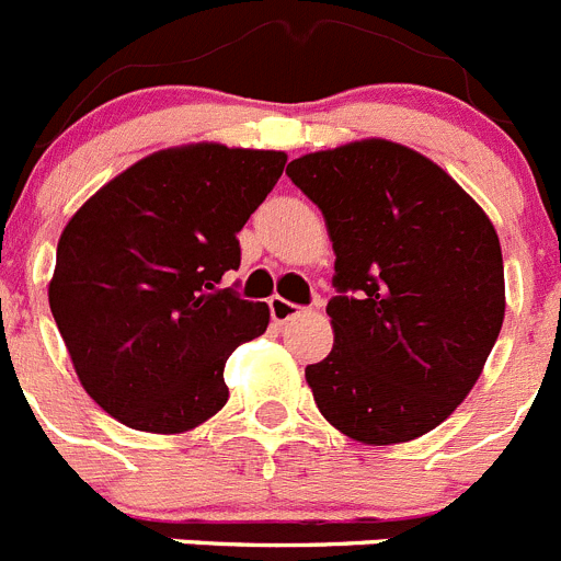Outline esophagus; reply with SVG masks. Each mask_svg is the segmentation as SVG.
I'll return each mask as SVG.
<instances>
[{
	"label": "esophagus",
	"instance_id": "1",
	"mask_svg": "<svg viewBox=\"0 0 561 561\" xmlns=\"http://www.w3.org/2000/svg\"><path fill=\"white\" fill-rule=\"evenodd\" d=\"M270 314L277 325H284V323H289V320H295V317L304 314V309H300L297 304H291V300H286V297L275 295L270 300Z\"/></svg>",
	"mask_w": 561,
	"mask_h": 561
}]
</instances>
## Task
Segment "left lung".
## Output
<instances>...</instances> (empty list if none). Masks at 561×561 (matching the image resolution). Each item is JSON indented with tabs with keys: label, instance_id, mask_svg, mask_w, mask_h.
<instances>
[{
	"label": "left lung",
	"instance_id": "left-lung-1",
	"mask_svg": "<svg viewBox=\"0 0 561 561\" xmlns=\"http://www.w3.org/2000/svg\"><path fill=\"white\" fill-rule=\"evenodd\" d=\"M334 244V348L306 368L317 408L362 444L435 430L474 388L505 314L503 252L478 202L388 140L291 160Z\"/></svg>",
	"mask_w": 561,
	"mask_h": 561
}]
</instances>
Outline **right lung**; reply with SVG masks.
<instances>
[{
	"instance_id": "obj_1",
	"label": "right lung",
	"mask_w": 561,
	"mask_h": 561,
	"mask_svg": "<svg viewBox=\"0 0 561 561\" xmlns=\"http://www.w3.org/2000/svg\"><path fill=\"white\" fill-rule=\"evenodd\" d=\"M284 151L168 148L114 176L64 227L49 280L83 390L142 433H185L227 404L225 362L270 325L225 275Z\"/></svg>"
}]
</instances>
